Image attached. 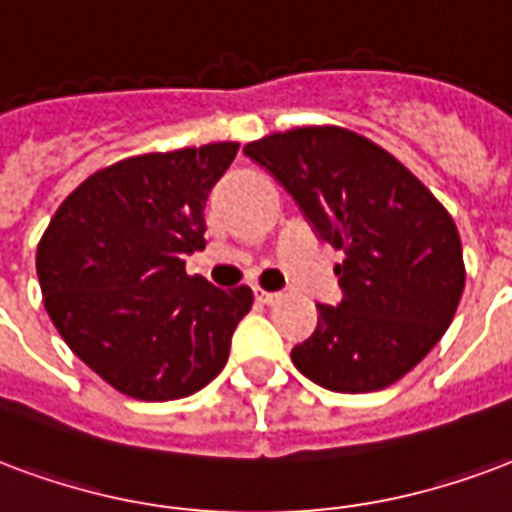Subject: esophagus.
<instances>
[{
    "instance_id": "obj_1",
    "label": "esophagus",
    "mask_w": 512,
    "mask_h": 512,
    "mask_svg": "<svg viewBox=\"0 0 512 512\" xmlns=\"http://www.w3.org/2000/svg\"><path fill=\"white\" fill-rule=\"evenodd\" d=\"M255 298L260 301V304H274V301H279V293H268V290H263V287H255Z\"/></svg>"
}]
</instances>
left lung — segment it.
<instances>
[{"label":"left lung","mask_w":512,"mask_h":512,"mask_svg":"<svg viewBox=\"0 0 512 512\" xmlns=\"http://www.w3.org/2000/svg\"><path fill=\"white\" fill-rule=\"evenodd\" d=\"M293 195L317 238L342 249V301L317 304L293 347L298 372L336 393L388 388L448 331L464 293L456 222L393 154L342 127H298L246 143Z\"/></svg>","instance_id":"left-lung-1"}]
</instances>
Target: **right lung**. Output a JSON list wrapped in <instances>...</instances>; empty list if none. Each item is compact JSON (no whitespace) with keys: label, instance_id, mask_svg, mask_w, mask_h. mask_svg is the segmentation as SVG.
<instances>
[{"label":"right lung","instance_id":"right-lung-1","mask_svg":"<svg viewBox=\"0 0 512 512\" xmlns=\"http://www.w3.org/2000/svg\"><path fill=\"white\" fill-rule=\"evenodd\" d=\"M238 143L140 154L92 173L56 208L37 244L43 304L94 374L140 401L181 399L214 380L246 285L219 290L184 271L206 246L208 192Z\"/></svg>","mask_w":512,"mask_h":512}]
</instances>
